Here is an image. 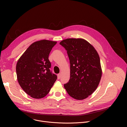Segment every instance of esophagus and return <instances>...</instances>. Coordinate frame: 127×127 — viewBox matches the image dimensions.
Wrapping results in <instances>:
<instances>
[{
    "label": "esophagus",
    "mask_w": 127,
    "mask_h": 127,
    "mask_svg": "<svg viewBox=\"0 0 127 127\" xmlns=\"http://www.w3.org/2000/svg\"><path fill=\"white\" fill-rule=\"evenodd\" d=\"M57 76H58V79H60V77H61V74H60V73H59V74H58L57 75Z\"/></svg>",
    "instance_id": "obj_1"
}]
</instances>
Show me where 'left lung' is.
I'll return each mask as SVG.
<instances>
[{
    "instance_id": "1",
    "label": "left lung",
    "mask_w": 127,
    "mask_h": 127,
    "mask_svg": "<svg viewBox=\"0 0 127 127\" xmlns=\"http://www.w3.org/2000/svg\"><path fill=\"white\" fill-rule=\"evenodd\" d=\"M60 44L67 51L70 64V79L64 86L72 97L84 99L95 91L101 77L98 54L82 39H67Z\"/></svg>"
}]
</instances>
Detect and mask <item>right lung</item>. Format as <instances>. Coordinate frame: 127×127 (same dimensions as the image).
<instances>
[{
	"label": "right lung",
	"mask_w": 127,
	"mask_h": 127,
	"mask_svg": "<svg viewBox=\"0 0 127 127\" xmlns=\"http://www.w3.org/2000/svg\"><path fill=\"white\" fill-rule=\"evenodd\" d=\"M57 42L43 40L34 42L24 52L16 66L17 78L22 89L34 98H42L49 93L57 78L50 68L48 57Z\"/></svg>",
	"instance_id": "right-lung-1"
}]
</instances>
